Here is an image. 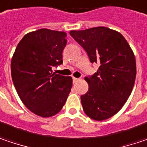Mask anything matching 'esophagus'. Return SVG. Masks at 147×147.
Masks as SVG:
<instances>
[{
    "mask_svg": "<svg viewBox=\"0 0 147 147\" xmlns=\"http://www.w3.org/2000/svg\"><path fill=\"white\" fill-rule=\"evenodd\" d=\"M72 80H73L74 83H76V82H78V81H79L80 79H79V78H76V77H73V78H72Z\"/></svg>",
    "mask_w": 147,
    "mask_h": 147,
    "instance_id": "esophagus-1",
    "label": "esophagus"
}]
</instances>
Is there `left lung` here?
<instances>
[{
	"instance_id": "obj_1",
	"label": "left lung",
	"mask_w": 147,
	"mask_h": 147,
	"mask_svg": "<svg viewBox=\"0 0 147 147\" xmlns=\"http://www.w3.org/2000/svg\"><path fill=\"white\" fill-rule=\"evenodd\" d=\"M70 35L85 49L91 63L100 65L96 73L85 77L89 85L81 96L85 113L96 121L113 117L135 84L136 64L131 48L120 32L104 26L71 30Z\"/></svg>"
}]
</instances>
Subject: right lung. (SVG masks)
<instances>
[{"label":"right lung","instance_id":"right-lung-1","mask_svg":"<svg viewBox=\"0 0 147 147\" xmlns=\"http://www.w3.org/2000/svg\"><path fill=\"white\" fill-rule=\"evenodd\" d=\"M64 31L40 29L27 33L14 52L11 71L14 86L24 105L42 117L57 114L72 87V78L53 73L62 64L67 40Z\"/></svg>","mask_w":147,"mask_h":147}]
</instances>
